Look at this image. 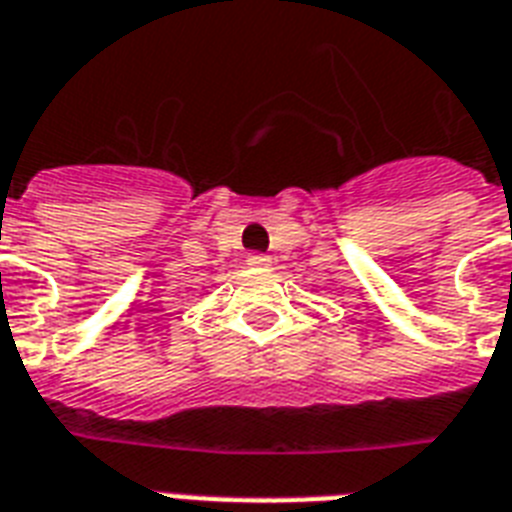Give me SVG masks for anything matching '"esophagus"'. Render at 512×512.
Masks as SVG:
<instances>
[{
    "mask_svg": "<svg viewBox=\"0 0 512 512\" xmlns=\"http://www.w3.org/2000/svg\"><path fill=\"white\" fill-rule=\"evenodd\" d=\"M247 263L255 265V268H263V265H268V257H265V255H249Z\"/></svg>",
    "mask_w": 512,
    "mask_h": 512,
    "instance_id": "34e87169",
    "label": "esophagus"
}]
</instances>
